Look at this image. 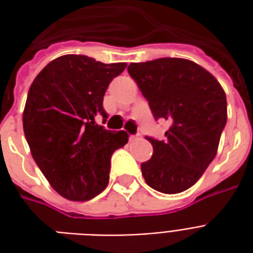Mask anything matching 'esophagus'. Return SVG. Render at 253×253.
I'll return each instance as SVG.
<instances>
[{
	"label": "esophagus",
	"mask_w": 253,
	"mask_h": 253,
	"mask_svg": "<svg viewBox=\"0 0 253 253\" xmlns=\"http://www.w3.org/2000/svg\"><path fill=\"white\" fill-rule=\"evenodd\" d=\"M139 135H130V141H138Z\"/></svg>",
	"instance_id": "esophagus-1"
}]
</instances>
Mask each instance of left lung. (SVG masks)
I'll use <instances>...</instances> for the list:
<instances>
[{"instance_id": "left-lung-1", "label": "left lung", "mask_w": 253, "mask_h": 253, "mask_svg": "<svg viewBox=\"0 0 253 253\" xmlns=\"http://www.w3.org/2000/svg\"><path fill=\"white\" fill-rule=\"evenodd\" d=\"M128 74L149 101L154 119L170 123L164 141L146 137L152 159L141 164L146 184L164 194L188 190L218 150L226 125V94L215 77L183 58L130 63Z\"/></svg>"}]
</instances>
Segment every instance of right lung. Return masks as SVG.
Segmentation results:
<instances>
[{
	"mask_svg": "<svg viewBox=\"0 0 253 253\" xmlns=\"http://www.w3.org/2000/svg\"><path fill=\"white\" fill-rule=\"evenodd\" d=\"M127 63L62 55L31 85L23 127L31 154L54 190L69 201H89L108 186L111 156L128 141L126 131L96 123L108 118L103 97Z\"/></svg>",
	"mask_w": 253,
	"mask_h": 253,
	"instance_id": "right-lung-1",
	"label": "right lung"
}]
</instances>
